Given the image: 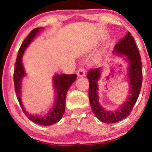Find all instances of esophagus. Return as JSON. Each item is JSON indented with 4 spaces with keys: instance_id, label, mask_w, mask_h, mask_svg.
Segmentation results:
<instances>
[{
    "instance_id": "obj_1",
    "label": "esophagus",
    "mask_w": 152,
    "mask_h": 152,
    "mask_svg": "<svg viewBox=\"0 0 152 152\" xmlns=\"http://www.w3.org/2000/svg\"><path fill=\"white\" fill-rule=\"evenodd\" d=\"M77 75L78 77H82L85 76V70L83 67H81L79 68V69L77 71Z\"/></svg>"
}]
</instances>
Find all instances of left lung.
Here are the masks:
<instances>
[{"label": "left lung", "mask_w": 152, "mask_h": 152, "mask_svg": "<svg viewBox=\"0 0 152 152\" xmlns=\"http://www.w3.org/2000/svg\"><path fill=\"white\" fill-rule=\"evenodd\" d=\"M115 51L126 56L129 63V78L130 83V95L122 107L116 111H106L100 106L98 102L97 81L100 78L102 69H91L88 72L86 77L88 79L89 88L88 97L91 106L95 116L104 123H115L121 121L131 114L134 104L140 93L143 73L141 56L134 38L129 32L126 36L119 40L115 46Z\"/></svg>", "instance_id": "1"}]
</instances>
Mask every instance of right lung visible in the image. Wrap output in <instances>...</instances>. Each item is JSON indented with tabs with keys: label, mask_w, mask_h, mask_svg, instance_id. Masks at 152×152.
<instances>
[{
	"label": "right lung",
	"mask_w": 152,
	"mask_h": 152,
	"mask_svg": "<svg viewBox=\"0 0 152 152\" xmlns=\"http://www.w3.org/2000/svg\"><path fill=\"white\" fill-rule=\"evenodd\" d=\"M40 29V28H34L31 31L21 44L20 49H19L18 57L16 59V63L15 64L13 80L17 98H18L19 103H20L21 109H22L25 115L28 118L29 120L35 122V123L40 125H45V126H49V125H52L56 123L63 116L65 112V107H66V94L72 84L76 80L77 75L76 74H60V75L55 74L53 78V83L55 92L57 93V94L55 104L53 107L45 115H34L28 114L26 112L21 101V80H22L23 77L25 76V72H24L22 62H21V57H22L24 50H26V47L33 40V38L35 37L36 34L38 32Z\"/></svg>",
	"instance_id": "obj_1"
}]
</instances>
